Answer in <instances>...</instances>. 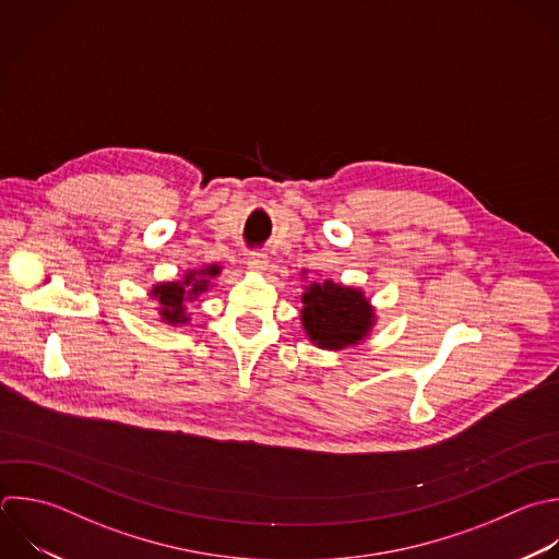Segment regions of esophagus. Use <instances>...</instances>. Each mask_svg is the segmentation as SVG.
<instances>
[{
	"mask_svg": "<svg viewBox=\"0 0 559 559\" xmlns=\"http://www.w3.org/2000/svg\"><path fill=\"white\" fill-rule=\"evenodd\" d=\"M247 269L251 273H264L269 269V255L266 253H260V251H253L247 260Z\"/></svg>",
	"mask_w": 559,
	"mask_h": 559,
	"instance_id": "esophagus-1",
	"label": "esophagus"
}]
</instances>
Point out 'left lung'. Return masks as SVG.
Here are the masks:
<instances>
[{
  "label": "left lung",
  "mask_w": 559,
  "mask_h": 559,
  "mask_svg": "<svg viewBox=\"0 0 559 559\" xmlns=\"http://www.w3.org/2000/svg\"><path fill=\"white\" fill-rule=\"evenodd\" d=\"M299 275L304 282L308 280V271ZM299 319L306 338L314 347L341 352L365 343L376 328L378 314L362 288L319 275L304 284Z\"/></svg>",
  "instance_id": "1"
}]
</instances>
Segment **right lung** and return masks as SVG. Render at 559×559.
<instances>
[{
	"label": "right lung",
	"instance_id": "add662e5",
	"mask_svg": "<svg viewBox=\"0 0 559 559\" xmlns=\"http://www.w3.org/2000/svg\"><path fill=\"white\" fill-rule=\"evenodd\" d=\"M223 273L221 264H203L199 269H188L179 280L153 284L148 297L157 301L155 310L162 323L173 328L190 325L192 317L188 314V304L197 301L201 295L210 293L216 277Z\"/></svg>",
	"mask_w": 559,
	"mask_h": 559
}]
</instances>
